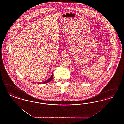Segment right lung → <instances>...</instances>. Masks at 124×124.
I'll use <instances>...</instances> for the list:
<instances>
[{
	"label": "right lung",
	"instance_id": "right-lung-1",
	"mask_svg": "<svg viewBox=\"0 0 124 124\" xmlns=\"http://www.w3.org/2000/svg\"><path fill=\"white\" fill-rule=\"evenodd\" d=\"M53 74H52L51 77H50L48 79H47V80H46V81H43V82H42V83H41V82H38V84H41V83L44 84V83H47V82H49L51 81L53 79Z\"/></svg>",
	"mask_w": 124,
	"mask_h": 124
}]
</instances>
